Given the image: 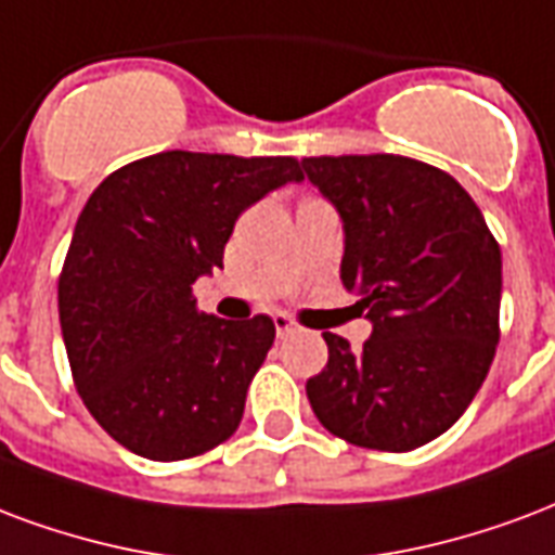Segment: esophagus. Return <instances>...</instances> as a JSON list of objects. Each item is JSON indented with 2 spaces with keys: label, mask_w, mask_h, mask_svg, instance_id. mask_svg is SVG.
Masks as SVG:
<instances>
[{
  "label": "esophagus",
  "mask_w": 555,
  "mask_h": 555,
  "mask_svg": "<svg viewBox=\"0 0 555 555\" xmlns=\"http://www.w3.org/2000/svg\"><path fill=\"white\" fill-rule=\"evenodd\" d=\"M273 323H276V335L279 338H288V335H294V332H299V326L294 323V320L288 318V314H273Z\"/></svg>",
  "instance_id": "obj_1"
}]
</instances>
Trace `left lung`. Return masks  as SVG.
I'll return each mask as SVG.
<instances>
[{
	"label": "left lung",
	"mask_w": 555,
	"mask_h": 555,
	"mask_svg": "<svg viewBox=\"0 0 555 555\" xmlns=\"http://www.w3.org/2000/svg\"><path fill=\"white\" fill-rule=\"evenodd\" d=\"M338 208L340 282L373 323L359 352L323 332L330 361L306 382L332 435L367 450L429 444L465 414L500 340L503 258L462 184L403 155L302 158Z\"/></svg>",
	"instance_id": "8db88e82"
}]
</instances>
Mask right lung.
I'll return each mask as SVG.
<instances>
[{"label":"right lung","instance_id":"obj_1","mask_svg":"<svg viewBox=\"0 0 555 555\" xmlns=\"http://www.w3.org/2000/svg\"><path fill=\"white\" fill-rule=\"evenodd\" d=\"M299 179L291 155L170 150L90 194L61 270L59 318L76 391L117 444L179 462L235 433L276 326L267 314H203L194 282L223 267L241 211Z\"/></svg>","mask_w":555,"mask_h":555}]
</instances>
